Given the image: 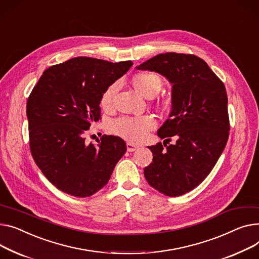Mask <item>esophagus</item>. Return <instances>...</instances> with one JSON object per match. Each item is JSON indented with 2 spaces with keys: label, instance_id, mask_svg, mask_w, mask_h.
<instances>
[{
  "label": "esophagus",
  "instance_id": "obj_1",
  "mask_svg": "<svg viewBox=\"0 0 259 259\" xmlns=\"http://www.w3.org/2000/svg\"><path fill=\"white\" fill-rule=\"evenodd\" d=\"M137 149H139V147H137L136 145H134L132 143H127V151L128 152H134Z\"/></svg>",
  "mask_w": 259,
  "mask_h": 259
}]
</instances>
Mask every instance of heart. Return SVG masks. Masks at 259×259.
<instances>
[{"instance_id": "b5f03b06", "label": "heart", "mask_w": 259, "mask_h": 259, "mask_svg": "<svg viewBox=\"0 0 259 259\" xmlns=\"http://www.w3.org/2000/svg\"><path fill=\"white\" fill-rule=\"evenodd\" d=\"M133 85L135 90L146 98H153L156 96L161 88L162 81L155 74L151 73H140L134 76ZM117 82L112 83L102 94L101 106L109 107L112 103V99L117 91ZM155 127V119L151 115H136V116H119L113 119L110 123V130L124 137V139L140 143L146 139L148 132Z\"/></svg>"}]
</instances>
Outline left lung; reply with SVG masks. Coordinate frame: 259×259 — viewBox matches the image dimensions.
Returning <instances> with one entry per match:
<instances>
[{
  "instance_id": "8db88e82",
  "label": "left lung",
  "mask_w": 259,
  "mask_h": 259,
  "mask_svg": "<svg viewBox=\"0 0 259 259\" xmlns=\"http://www.w3.org/2000/svg\"><path fill=\"white\" fill-rule=\"evenodd\" d=\"M136 70L156 72L171 84L170 112L157 135L164 141L175 136L178 141L174 145L163 142L148 147L153 161L144 175L161 194L181 196L208 176L225 149L229 136L226 89L208 64L195 55L168 52Z\"/></svg>"
}]
</instances>
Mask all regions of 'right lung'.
I'll return each instance as SVG.
<instances>
[{"label":"right lung","instance_id":"right-lung-1","mask_svg":"<svg viewBox=\"0 0 259 259\" xmlns=\"http://www.w3.org/2000/svg\"><path fill=\"white\" fill-rule=\"evenodd\" d=\"M132 61L75 57L42 73L27 102L30 149L46 178L61 192L90 197L104 187L126 153L118 136L85 142L100 118L102 94L124 76Z\"/></svg>","mask_w":259,"mask_h":259}]
</instances>
